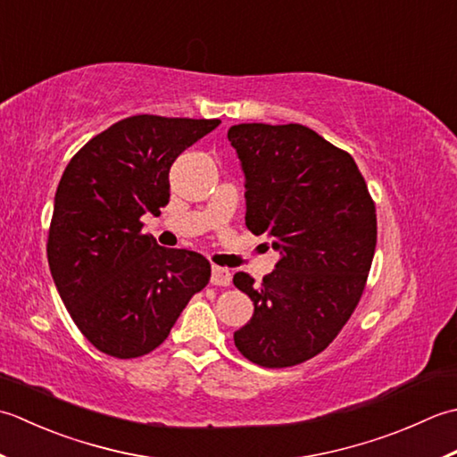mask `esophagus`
<instances>
[{"label": "esophagus", "mask_w": 457, "mask_h": 457, "mask_svg": "<svg viewBox=\"0 0 457 457\" xmlns=\"http://www.w3.org/2000/svg\"><path fill=\"white\" fill-rule=\"evenodd\" d=\"M230 282H232V274L227 268L212 266V270H211V284L212 286H230Z\"/></svg>", "instance_id": "esophagus-1"}]
</instances>
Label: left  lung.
Wrapping results in <instances>:
<instances>
[{"label": "left lung", "instance_id": "obj_1", "mask_svg": "<svg viewBox=\"0 0 457 457\" xmlns=\"http://www.w3.org/2000/svg\"><path fill=\"white\" fill-rule=\"evenodd\" d=\"M246 177V227L280 250L254 284L232 282L254 302L235 345L260 367H294L337 337L365 292L377 246V211L355 160L302 124L228 129Z\"/></svg>", "mask_w": 457, "mask_h": 457}]
</instances>
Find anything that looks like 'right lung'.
Listing matches in <instances>:
<instances>
[{"mask_svg": "<svg viewBox=\"0 0 457 457\" xmlns=\"http://www.w3.org/2000/svg\"><path fill=\"white\" fill-rule=\"evenodd\" d=\"M219 124L129 116L82 145L61 177L46 258L72 321L110 357L160 347L193 294L209 284V260L160 246L142 232V217L160 215L177 155Z\"/></svg>", "mask_w": 457, "mask_h": 457, "instance_id": "add662e5", "label": "right lung"}]
</instances>
